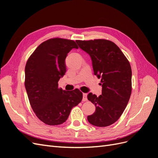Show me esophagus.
Listing matches in <instances>:
<instances>
[{"label":"esophagus","mask_w":158,"mask_h":158,"mask_svg":"<svg viewBox=\"0 0 158 158\" xmlns=\"http://www.w3.org/2000/svg\"><path fill=\"white\" fill-rule=\"evenodd\" d=\"M87 100V94L83 93V102H85Z\"/></svg>","instance_id":"34e87169"}]
</instances>
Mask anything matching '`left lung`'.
Here are the masks:
<instances>
[{
	"instance_id": "1",
	"label": "left lung",
	"mask_w": 158,
	"mask_h": 158,
	"mask_svg": "<svg viewBox=\"0 0 158 158\" xmlns=\"http://www.w3.org/2000/svg\"><path fill=\"white\" fill-rule=\"evenodd\" d=\"M76 42L90 56L94 75L102 82V95H87L88 100L96 106V111L87 116V120L96 127L111 125L122 115L131 97L132 71L129 62L119 48L109 40Z\"/></svg>"
}]
</instances>
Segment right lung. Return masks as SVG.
<instances>
[{
	"mask_svg": "<svg viewBox=\"0 0 158 158\" xmlns=\"http://www.w3.org/2000/svg\"><path fill=\"white\" fill-rule=\"evenodd\" d=\"M73 48V40L52 38L42 43L31 55L25 68V87L29 103L38 118L48 125L64 123L71 109L82 100L78 89L58 88L66 73L65 58Z\"/></svg>",
	"mask_w": 158,
	"mask_h": 158,
	"instance_id": "add662e5",
	"label": "right lung"
}]
</instances>
